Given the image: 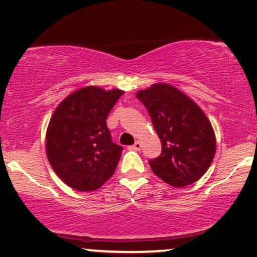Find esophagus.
<instances>
[{"mask_svg":"<svg viewBox=\"0 0 257 257\" xmlns=\"http://www.w3.org/2000/svg\"><path fill=\"white\" fill-rule=\"evenodd\" d=\"M132 149L135 150V151H140V150H141V143H140V141H139V140L135 141V144L132 146Z\"/></svg>","mask_w":257,"mask_h":257,"instance_id":"34e87169","label":"esophagus"}]
</instances>
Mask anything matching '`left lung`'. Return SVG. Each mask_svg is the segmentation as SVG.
<instances>
[{
	"mask_svg": "<svg viewBox=\"0 0 257 257\" xmlns=\"http://www.w3.org/2000/svg\"><path fill=\"white\" fill-rule=\"evenodd\" d=\"M161 139L162 153L149 162L152 172L173 187H185L204 175L216 152L210 120L178 88L155 83L137 93Z\"/></svg>",
	"mask_w": 257,
	"mask_h": 257,
	"instance_id": "8db88e82",
	"label": "left lung"
}]
</instances>
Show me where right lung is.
Here are the masks:
<instances>
[{
  "label": "right lung",
  "instance_id": "add662e5",
  "mask_svg": "<svg viewBox=\"0 0 257 257\" xmlns=\"http://www.w3.org/2000/svg\"><path fill=\"white\" fill-rule=\"evenodd\" d=\"M123 93L89 85L55 108L46 133V153L53 170L71 188L95 191L113 175L123 147L112 143L106 118Z\"/></svg>",
  "mask_w": 257,
  "mask_h": 257
}]
</instances>
